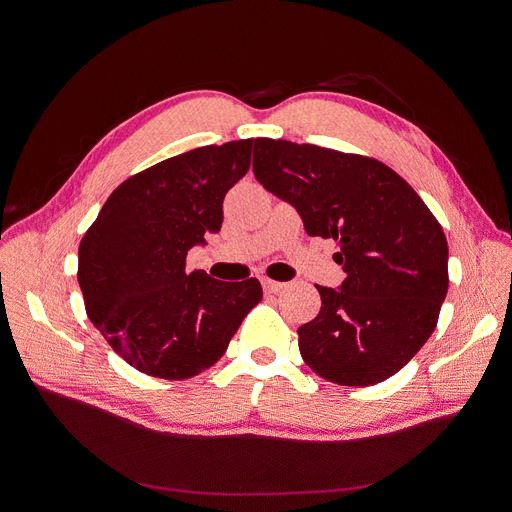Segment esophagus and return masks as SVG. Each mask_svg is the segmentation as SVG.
Masks as SVG:
<instances>
[{"instance_id":"34e87169","label":"esophagus","mask_w":512,"mask_h":512,"mask_svg":"<svg viewBox=\"0 0 512 512\" xmlns=\"http://www.w3.org/2000/svg\"><path fill=\"white\" fill-rule=\"evenodd\" d=\"M261 286H263L265 292H274V294L286 288L284 282H276V280H270V278H263V280H261Z\"/></svg>"}]
</instances>
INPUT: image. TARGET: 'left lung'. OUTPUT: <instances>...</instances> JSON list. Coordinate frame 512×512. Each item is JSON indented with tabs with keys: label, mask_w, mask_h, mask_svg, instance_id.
Returning a JSON list of instances; mask_svg holds the SVG:
<instances>
[{
	"label": "left lung",
	"mask_w": 512,
	"mask_h": 512,
	"mask_svg": "<svg viewBox=\"0 0 512 512\" xmlns=\"http://www.w3.org/2000/svg\"><path fill=\"white\" fill-rule=\"evenodd\" d=\"M255 178L299 211L309 236L334 238L346 272L317 286L321 309L299 328L303 361L340 386H373L432 336L448 292V242L421 197L373 157L255 139Z\"/></svg>",
	"instance_id": "left-lung-1"
}]
</instances>
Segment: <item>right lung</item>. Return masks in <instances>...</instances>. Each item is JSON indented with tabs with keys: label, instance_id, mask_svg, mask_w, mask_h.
I'll list each match as a JSON object with an SVG mask.
<instances>
[{
	"label": "right lung",
	"instance_id": "right-lung-1",
	"mask_svg": "<svg viewBox=\"0 0 512 512\" xmlns=\"http://www.w3.org/2000/svg\"><path fill=\"white\" fill-rule=\"evenodd\" d=\"M255 141L207 145L130 176L78 247V284L93 326L134 369L186 380L218 363L263 299L255 278L186 272V255L220 232L224 197L249 172Z\"/></svg>",
	"mask_w": 512,
	"mask_h": 512
}]
</instances>
